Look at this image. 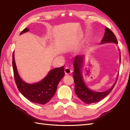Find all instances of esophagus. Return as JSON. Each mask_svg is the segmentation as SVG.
Masks as SVG:
<instances>
[{"mask_svg": "<svg viewBox=\"0 0 130 130\" xmlns=\"http://www.w3.org/2000/svg\"><path fill=\"white\" fill-rule=\"evenodd\" d=\"M72 72V70H71L70 68H66L65 69V74H66V75L70 74Z\"/></svg>", "mask_w": 130, "mask_h": 130, "instance_id": "esophagus-1", "label": "esophagus"}]
</instances>
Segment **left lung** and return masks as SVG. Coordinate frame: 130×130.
Instances as JSON below:
<instances>
[{"mask_svg": "<svg viewBox=\"0 0 130 130\" xmlns=\"http://www.w3.org/2000/svg\"><path fill=\"white\" fill-rule=\"evenodd\" d=\"M106 43H114L117 44L116 36L115 35L114 33L107 27L105 28V34L101 40L102 44ZM83 60V56L78 55L75 56L74 61V72H73V77L75 83V91L77 97L85 103L87 104L95 103L104 99L112 91L116 84L119 75L117 77L116 82L107 91L102 92L93 91L87 88L83 79L82 74L81 73V66H82Z\"/></svg>", "mask_w": 130, "mask_h": 130, "instance_id": "left-lung-1", "label": "left lung"}]
</instances>
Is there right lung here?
<instances>
[{
  "label": "right lung",
  "instance_id": "add662e5",
  "mask_svg": "<svg viewBox=\"0 0 130 130\" xmlns=\"http://www.w3.org/2000/svg\"><path fill=\"white\" fill-rule=\"evenodd\" d=\"M28 30V29H24L20 32V34ZM14 55L13 53L12 65L14 77L17 86L20 93L30 101L34 103L44 105L49 102L55 93L59 81L64 76V66L51 70L40 82L29 84L24 82L18 74Z\"/></svg>",
  "mask_w": 130,
  "mask_h": 130
}]
</instances>
